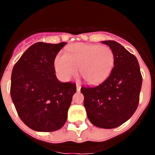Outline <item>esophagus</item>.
I'll return each mask as SVG.
<instances>
[{
	"instance_id": "34e87169",
	"label": "esophagus",
	"mask_w": 155,
	"mask_h": 155,
	"mask_svg": "<svg viewBox=\"0 0 155 155\" xmlns=\"http://www.w3.org/2000/svg\"><path fill=\"white\" fill-rule=\"evenodd\" d=\"M76 87H77V91H80V90H81V84H80V83H77Z\"/></svg>"
}]
</instances>
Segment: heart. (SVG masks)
<instances>
[{
	"mask_svg": "<svg viewBox=\"0 0 155 155\" xmlns=\"http://www.w3.org/2000/svg\"><path fill=\"white\" fill-rule=\"evenodd\" d=\"M114 62V54L108 46L74 43L67 48L65 53L57 54L54 68L64 81L75 76L79 68L81 76L87 84L95 85L107 79Z\"/></svg>",
	"mask_w": 155,
	"mask_h": 155,
	"instance_id": "heart-1",
	"label": "heart"
}]
</instances>
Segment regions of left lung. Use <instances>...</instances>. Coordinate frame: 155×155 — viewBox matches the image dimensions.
<instances>
[{"label": "left lung", "instance_id": "1", "mask_svg": "<svg viewBox=\"0 0 155 155\" xmlns=\"http://www.w3.org/2000/svg\"><path fill=\"white\" fill-rule=\"evenodd\" d=\"M110 47L114 67L96 87H82L88 120L99 128L120 127L133 116L139 104L142 76L137 59L116 41H102Z\"/></svg>", "mask_w": 155, "mask_h": 155}]
</instances>
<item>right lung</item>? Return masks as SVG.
Instances as JSON below:
<instances>
[{
  "label": "right lung",
  "mask_w": 155,
  "mask_h": 155,
  "mask_svg": "<svg viewBox=\"0 0 155 155\" xmlns=\"http://www.w3.org/2000/svg\"><path fill=\"white\" fill-rule=\"evenodd\" d=\"M67 42L31 45L17 61L12 73L11 97L18 116L27 127L39 132L60 130L76 84L57 78L54 60Z\"/></svg>",
  "instance_id": "1"
}]
</instances>
